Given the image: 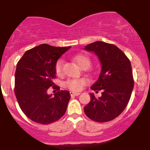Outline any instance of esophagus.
Returning a JSON list of instances; mask_svg holds the SVG:
<instances>
[{
    "label": "esophagus",
    "instance_id": "obj_1",
    "mask_svg": "<svg viewBox=\"0 0 150 150\" xmlns=\"http://www.w3.org/2000/svg\"><path fill=\"white\" fill-rule=\"evenodd\" d=\"M80 94H81L80 92H74V91H70L71 96H78Z\"/></svg>",
    "mask_w": 150,
    "mask_h": 150
}]
</instances>
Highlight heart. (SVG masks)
I'll use <instances>...</instances> for the list:
<instances>
[{
  "label": "heart",
  "instance_id": "1",
  "mask_svg": "<svg viewBox=\"0 0 150 150\" xmlns=\"http://www.w3.org/2000/svg\"><path fill=\"white\" fill-rule=\"evenodd\" d=\"M74 60L76 62V63L83 69H87L89 67L91 64V60L87 56L83 54H78L74 56ZM63 65L64 61L62 59H59L56 62L55 65V71L57 75H61L63 74ZM89 81L87 78H72V79H68L64 83V85L67 88L72 91H80L84 88V86L88 83Z\"/></svg>",
  "mask_w": 150,
  "mask_h": 150
}]
</instances>
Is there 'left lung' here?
<instances>
[{
  "instance_id": "left-lung-1",
  "label": "left lung",
  "mask_w": 150,
  "mask_h": 150,
  "mask_svg": "<svg viewBox=\"0 0 150 150\" xmlns=\"http://www.w3.org/2000/svg\"><path fill=\"white\" fill-rule=\"evenodd\" d=\"M100 59L101 72L91 88L102 96L91 100L84 107L86 115L94 122H106L114 120L127 106L134 85L131 64L125 54L117 46L103 42H94L85 47Z\"/></svg>"
}]
</instances>
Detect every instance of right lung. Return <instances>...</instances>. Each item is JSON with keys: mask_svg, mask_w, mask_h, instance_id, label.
I'll use <instances>...</instances> for the list:
<instances>
[{"mask_svg": "<svg viewBox=\"0 0 150 150\" xmlns=\"http://www.w3.org/2000/svg\"><path fill=\"white\" fill-rule=\"evenodd\" d=\"M70 47L42 44L27 50L17 62L14 93L23 112L32 121L48 125L60 120L66 112L70 94L55 85V65ZM52 86L58 91L47 94Z\"/></svg>", "mask_w": 150, "mask_h": 150, "instance_id": "right-lung-1", "label": "right lung"}]
</instances>
